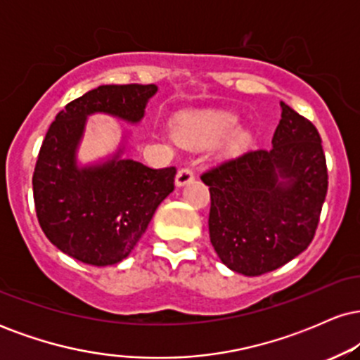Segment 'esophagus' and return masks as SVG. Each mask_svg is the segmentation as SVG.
Returning a JSON list of instances; mask_svg holds the SVG:
<instances>
[{
    "mask_svg": "<svg viewBox=\"0 0 360 360\" xmlns=\"http://www.w3.org/2000/svg\"><path fill=\"white\" fill-rule=\"evenodd\" d=\"M194 179V171L191 167H183L179 169V172H177L176 176V186H184L188 183H191Z\"/></svg>",
    "mask_w": 360,
    "mask_h": 360,
    "instance_id": "34e87169",
    "label": "esophagus"
}]
</instances>
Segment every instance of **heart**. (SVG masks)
Listing matches in <instances>:
<instances>
[{"label":"heart","instance_id":"1","mask_svg":"<svg viewBox=\"0 0 360 360\" xmlns=\"http://www.w3.org/2000/svg\"><path fill=\"white\" fill-rule=\"evenodd\" d=\"M238 125L237 117L229 113H210L198 118H186L177 130V137L188 146H205L220 137H225ZM249 142L245 134H238L230 143V150H240Z\"/></svg>","mask_w":360,"mask_h":360}]
</instances>
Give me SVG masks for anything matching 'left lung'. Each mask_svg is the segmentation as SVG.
Wrapping results in <instances>:
<instances>
[{"label":"left lung","instance_id":"obj_1","mask_svg":"<svg viewBox=\"0 0 360 360\" xmlns=\"http://www.w3.org/2000/svg\"><path fill=\"white\" fill-rule=\"evenodd\" d=\"M271 148L229 159L201 174L210 188V240L226 267L260 276L311 243L328 171L316 127L286 103Z\"/></svg>","mask_w":360,"mask_h":360}]
</instances>
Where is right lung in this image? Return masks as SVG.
Masks as SVG:
<instances>
[{
	"mask_svg": "<svg viewBox=\"0 0 360 360\" xmlns=\"http://www.w3.org/2000/svg\"><path fill=\"white\" fill-rule=\"evenodd\" d=\"M154 84H106L65 105L45 135L34 177L35 212L57 249L91 266H111L137 245L157 206L174 191L176 167L152 169L120 154L79 169L76 148L86 117L142 120Z\"/></svg>",
	"mask_w": 360,
	"mask_h": 360,
	"instance_id": "1",
	"label": "right lung"
}]
</instances>
